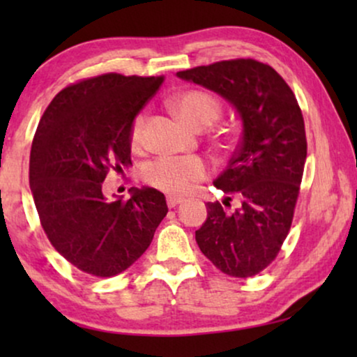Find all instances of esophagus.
Masks as SVG:
<instances>
[{
	"instance_id": "obj_1",
	"label": "esophagus",
	"mask_w": 357,
	"mask_h": 357,
	"mask_svg": "<svg viewBox=\"0 0 357 357\" xmlns=\"http://www.w3.org/2000/svg\"><path fill=\"white\" fill-rule=\"evenodd\" d=\"M165 199H167V204H169V208H175L177 206V204H180L183 202V197H177V195H167V197H165Z\"/></svg>"
}]
</instances>
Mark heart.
Masks as SVG:
<instances>
[{
  "label": "heart",
  "mask_w": 357,
  "mask_h": 357,
  "mask_svg": "<svg viewBox=\"0 0 357 357\" xmlns=\"http://www.w3.org/2000/svg\"><path fill=\"white\" fill-rule=\"evenodd\" d=\"M170 107L192 128H206L221 115L216 97L199 89L180 92L170 99ZM146 114L141 112L131 121L130 143L133 149L144 144ZM211 174V165L199 155H162L144 167V182L165 193H183Z\"/></svg>",
  "instance_id": "1"
}]
</instances>
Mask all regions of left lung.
<instances>
[{
    "label": "left lung",
    "mask_w": 357,
    "mask_h": 357,
    "mask_svg": "<svg viewBox=\"0 0 357 357\" xmlns=\"http://www.w3.org/2000/svg\"><path fill=\"white\" fill-rule=\"evenodd\" d=\"M177 76L218 92L241 114V144L214 187L236 195L242 206L227 213L219 202L208 203V218L195 238L218 270L255 276L278 257L294 218L307 158L301 107L286 81L252 58L216 61Z\"/></svg>",
    "instance_id": "8db88e82"
}]
</instances>
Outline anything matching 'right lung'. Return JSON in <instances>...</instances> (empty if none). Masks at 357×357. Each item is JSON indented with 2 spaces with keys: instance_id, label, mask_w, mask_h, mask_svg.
<instances>
[{
  "instance_id": "obj_1",
  "label": "right lung",
  "mask_w": 357,
  "mask_h": 357,
  "mask_svg": "<svg viewBox=\"0 0 357 357\" xmlns=\"http://www.w3.org/2000/svg\"><path fill=\"white\" fill-rule=\"evenodd\" d=\"M162 82L120 73L87 77L58 92L38 121L29 164L33 203L55 250L87 275L130 268L169 211L155 188H131L126 202L102 193L107 174L131 164V121Z\"/></svg>"
}]
</instances>
